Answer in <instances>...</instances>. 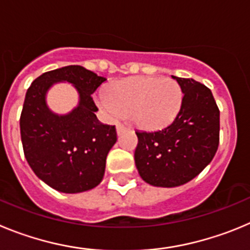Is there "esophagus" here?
<instances>
[{"mask_svg":"<svg viewBox=\"0 0 250 250\" xmlns=\"http://www.w3.org/2000/svg\"><path fill=\"white\" fill-rule=\"evenodd\" d=\"M116 129H117V134H122L123 132L127 129V127H125V125H122V123H118V125H116Z\"/></svg>","mask_w":250,"mask_h":250,"instance_id":"1","label":"esophagus"}]
</instances>
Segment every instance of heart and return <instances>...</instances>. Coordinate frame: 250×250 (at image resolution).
Here are the masks:
<instances>
[{"instance_id":"heart-1","label":"heart","mask_w":250,"mask_h":250,"mask_svg":"<svg viewBox=\"0 0 250 250\" xmlns=\"http://www.w3.org/2000/svg\"><path fill=\"white\" fill-rule=\"evenodd\" d=\"M182 98L181 86L172 78L139 76L111 84L98 103L109 116L129 114L137 127L154 132L177 118Z\"/></svg>"}]
</instances>
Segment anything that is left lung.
Returning a JSON list of instances; mask_svg holds the SVG:
<instances>
[{
  "instance_id": "left-lung-1",
  "label": "left lung",
  "mask_w": 250,
  "mask_h": 250,
  "mask_svg": "<svg viewBox=\"0 0 250 250\" xmlns=\"http://www.w3.org/2000/svg\"><path fill=\"white\" fill-rule=\"evenodd\" d=\"M183 92L181 111L168 127L136 132L134 162L139 175L154 187H178L212 162L219 145V108L212 91L192 78L172 76Z\"/></svg>"
}]
</instances>
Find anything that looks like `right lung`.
<instances>
[{"label":"right lung","mask_w":250,"mask_h":250,"mask_svg":"<svg viewBox=\"0 0 250 250\" xmlns=\"http://www.w3.org/2000/svg\"><path fill=\"white\" fill-rule=\"evenodd\" d=\"M105 81L81 66L53 69L36 78L27 89L20 128L24 157L38 178L62 193H81L101 183L105 158L117 142L114 125L97 120L92 94ZM57 82L72 83L79 105L64 116L45 104V93Z\"/></svg>","instance_id":"obj_1"}]
</instances>
